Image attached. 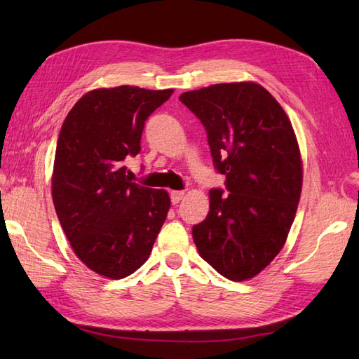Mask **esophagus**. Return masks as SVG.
I'll return each mask as SVG.
<instances>
[{"mask_svg": "<svg viewBox=\"0 0 359 359\" xmlns=\"http://www.w3.org/2000/svg\"><path fill=\"white\" fill-rule=\"evenodd\" d=\"M170 197H171V203L177 205L182 201V197H184V191H171Z\"/></svg>", "mask_w": 359, "mask_h": 359, "instance_id": "esophagus-1", "label": "esophagus"}]
</instances>
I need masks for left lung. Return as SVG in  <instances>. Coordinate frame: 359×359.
<instances>
[{
    "mask_svg": "<svg viewBox=\"0 0 359 359\" xmlns=\"http://www.w3.org/2000/svg\"><path fill=\"white\" fill-rule=\"evenodd\" d=\"M201 120L225 191L193 226L199 255L231 280L261 273L285 243L299 203L302 162L285 111L257 83H222L182 94Z\"/></svg>",
    "mask_w": 359,
    "mask_h": 359,
    "instance_id": "left-lung-1",
    "label": "left lung"
}]
</instances>
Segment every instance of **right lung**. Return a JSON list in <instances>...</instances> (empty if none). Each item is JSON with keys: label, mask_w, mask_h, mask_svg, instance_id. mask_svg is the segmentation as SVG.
Segmentation results:
<instances>
[{"label": "right lung", "mask_w": 359, "mask_h": 359, "mask_svg": "<svg viewBox=\"0 0 359 359\" xmlns=\"http://www.w3.org/2000/svg\"><path fill=\"white\" fill-rule=\"evenodd\" d=\"M172 89H95L83 95L60 131L52 199L74 253L111 279L147 262L162 228L170 196L129 177L125 162L140 152L144 121Z\"/></svg>", "instance_id": "right-lung-1"}]
</instances>
